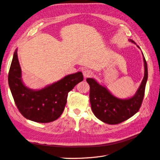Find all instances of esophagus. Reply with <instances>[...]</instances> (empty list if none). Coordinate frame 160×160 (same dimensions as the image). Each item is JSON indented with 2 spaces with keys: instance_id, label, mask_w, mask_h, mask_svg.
<instances>
[{
  "instance_id": "esophagus-1",
  "label": "esophagus",
  "mask_w": 160,
  "mask_h": 160,
  "mask_svg": "<svg viewBox=\"0 0 160 160\" xmlns=\"http://www.w3.org/2000/svg\"><path fill=\"white\" fill-rule=\"evenodd\" d=\"M83 75L85 78H86V77H89L92 75H93V72H92L91 70L85 69L83 71Z\"/></svg>"
}]
</instances>
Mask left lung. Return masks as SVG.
Here are the masks:
<instances>
[{
  "label": "left lung",
  "instance_id": "left-lung-1",
  "mask_svg": "<svg viewBox=\"0 0 160 160\" xmlns=\"http://www.w3.org/2000/svg\"><path fill=\"white\" fill-rule=\"evenodd\" d=\"M129 41L136 45L132 39H129ZM137 47L139 48L138 45ZM142 55L144 62V77L136 93L131 98L119 99L95 79H86L90 86L89 98L92 111L95 117L101 122L110 125L118 124L132 117L139 111L144 97L148 75L147 62L143 52Z\"/></svg>",
  "mask_w": 160,
  "mask_h": 160
}]
</instances>
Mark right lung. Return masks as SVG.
<instances>
[{
	"instance_id": "add662e5",
	"label": "right lung",
	"mask_w": 160,
	"mask_h": 160,
	"mask_svg": "<svg viewBox=\"0 0 160 160\" xmlns=\"http://www.w3.org/2000/svg\"><path fill=\"white\" fill-rule=\"evenodd\" d=\"M83 79L79 71L41 89L28 88L22 81L17 49L8 76L9 88L19 111L26 119L38 123H49L59 118L64 111L68 93Z\"/></svg>"
}]
</instances>
